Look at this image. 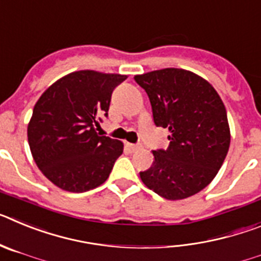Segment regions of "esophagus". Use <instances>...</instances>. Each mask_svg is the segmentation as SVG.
Here are the masks:
<instances>
[{"label": "esophagus", "mask_w": 261, "mask_h": 261, "mask_svg": "<svg viewBox=\"0 0 261 261\" xmlns=\"http://www.w3.org/2000/svg\"><path fill=\"white\" fill-rule=\"evenodd\" d=\"M126 146H128V149L130 151H136V150H138L140 147H141L138 144H129V142H128V144H126Z\"/></svg>", "instance_id": "esophagus-1"}]
</instances>
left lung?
<instances>
[{
  "mask_svg": "<svg viewBox=\"0 0 261 261\" xmlns=\"http://www.w3.org/2000/svg\"><path fill=\"white\" fill-rule=\"evenodd\" d=\"M146 91L156 126L170 130L167 149L153 151L154 163L141 180L167 200H181L208 186L230 146L225 106L209 82L184 69L136 75Z\"/></svg>",
  "mask_w": 261,
  "mask_h": 261,
  "instance_id": "8db88e82",
  "label": "left lung"
}]
</instances>
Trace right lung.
I'll use <instances>...</instances> for the list:
<instances>
[{
    "label": "right lung",
    "instance_id": "add662e5",
    "mask_svg": "<svg viewBox=\"0 0 261 261\" xmlns=\"http://www.w3.org/2000/svg\"><path fill=\"white\" fill-rule=\"evenodd\" d=\"M126 75L94 70L70 73L36 102L27 128L34 161L61 190L86 192L107 180L123 144L99 136L94 125L108 117L111 96Z\"/></svg>",
    "mask_w": 261,
    "mask_h": 261
}]
</instances>
